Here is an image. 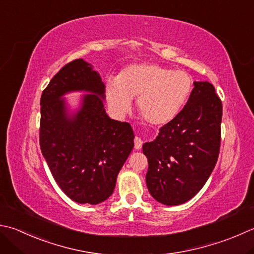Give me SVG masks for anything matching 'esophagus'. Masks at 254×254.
I'll use <instances>...</instances> for the list:
<instances>
[{"label": "esophagus", "mask_w": 254, "mask_h": 254, "mask_svg": "<svg viewBox=\"0 0 254 254\" xmlns=\"http://www.w3.org/2000/svg\"><path fill=\"white\" fill-rule=\"evenodd\" d=\"M142 144H143V142L140 137L136 136L135 138H134V148H135V150H141Z\"/></svg>", "instance_id": "esophagus-1"}]
</instances>
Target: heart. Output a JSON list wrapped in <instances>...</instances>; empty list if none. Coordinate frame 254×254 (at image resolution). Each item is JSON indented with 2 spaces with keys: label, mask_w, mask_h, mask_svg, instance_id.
<instances>
[{
  "label": "heart",
  "mask_w": 254,
  "mask_h": 254,
  "mask_svg": "<svg viewBox=\"0 0 254 254\" xmlns=\"http://www.w3.org/2000/svg\"><path fill=\"white\" fill-rule=\"evenodd\" d=\"M192 79L183 70H173L157 64H131L109 79L106 96L117 116L131 110L132 98L141 118L151 126L162 127L174 120L190 98Z\"/></svg>",
  "instance_id": "b5f03b06"
}]
</instances>
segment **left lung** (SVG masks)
Wrapping results in <instances>:
<instances>
[{"instance_id": "left-lung-1", "label": "left lung", "mask_w": 254, "mask_h": 254, "mask_svg": "<svg viewBox=\"0 0 254 254\" xmlns=\"http://www.w3.org/2000/svg\"><path fill=\"white\" fill-rule=\"evenodd\" d=\"M183 110L143 144L148 161L146 185L167 206L186 202L205 185L216 166L221 141L222 103L209 82H195Z\"/></svg>"}]
</instances>
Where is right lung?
<instances>
[{
  "label": "right lung",
  "mask_w": 254,
  "mask_h": 254,
  "mask_svg": "<svg viewBox=\"0 0 254 254\" xmlns=\"http://www.w3.org/2000/svg\"><path fill=\"white\" fill-rule=\"evenodd\" d=\"M88 91L83 107L68 118L61 97ZM104 84L82 59L59 70L41 98L39 145L53 177L73 201L97 205L108 199L134 146L130 124L112 120L103 106Z\"/></svg>",
  "instance_id": "right-lung-1"
}]
</instances>
